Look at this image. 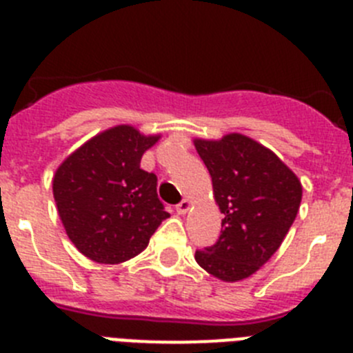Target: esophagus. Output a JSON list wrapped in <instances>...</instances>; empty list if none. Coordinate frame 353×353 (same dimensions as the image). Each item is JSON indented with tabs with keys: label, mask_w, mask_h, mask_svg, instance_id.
<instances>
[{
	"label": "esophagus",
	"mask_w": 353,
	"mask_h": 353,
	"mask_svg": "<svg viewBox=\"0 0 353 353\" xmlns=\"http://www.w3.org/2000/svg\"><path fill=\"white\" fill-rule=\"evenodd\" d=\"M191 207H192V203L189 201V199H182V201L176 205V212H179L180 215H183V214H187V212L191 210Z\"/></svg>",
	"instance_id": "obj_1"
}]
</instances>
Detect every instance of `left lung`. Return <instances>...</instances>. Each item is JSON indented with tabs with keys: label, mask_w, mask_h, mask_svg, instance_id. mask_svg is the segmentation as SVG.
<instances>
[{
	"label": "left lung",
	"mask_w": 353,
	"mask_h": 353,
	"mask_svg": "<svg viewBox=\"0 0 353 353\" xmlns=\"http://www.w3.org/2000/svg\"><path fill=\"white\" fill-rule=\"evenodd\" d=\"M194 146L224 215L219 240L194 258L221 281H242L283 244L301 207V180L272 150L244 134L196 138Z\"/></svg>",
	"instance_id": "8db88e82"
}]
</instances>
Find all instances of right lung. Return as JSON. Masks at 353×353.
Here are the masks:
<instances>
[{"mask_svg": "<svg viewBox=\"0 0 353 353\" xmlns=\"http://www.w3.org/2000/svg\"><path fill=\"white\" fill-rule=\"evenodd\" d=\"M159 139L161 134L145 136L132 125L111 127L58 166L56 208L81 254L104 265L130 260L170 217L157 196V176L139 166Z\"/></svg>", "mask_w": 353, "mask_h": 353, "instance_id": "right-lung-1", "label": "right lung"}]
</instances>
